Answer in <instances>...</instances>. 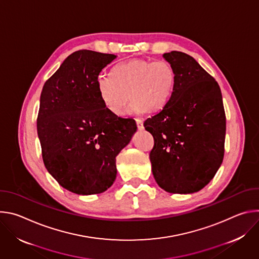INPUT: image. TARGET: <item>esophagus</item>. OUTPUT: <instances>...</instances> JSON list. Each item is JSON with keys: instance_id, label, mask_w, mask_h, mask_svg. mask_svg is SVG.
<instances>
[{"instance_id": "34e87169", "label": "esophagus", "mask_w": 259, "mask_h": 259, "mask_svg": "<svg viewBox=\"0 0 259 259\" xmlns=\"http://www.w3.org/2000/svg\"><path fill=\"white\" fill-rule=\"evenodd\" d=\"M136 124L138 130H143V122L140 119H136Z\"/></svg>"}]
</instances>
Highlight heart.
Listing matches in <instances>:
<instances>
[{"label": "heart", "mask_w": 259, "mask_h": 259, "mask_svg": "<svg viewBox=\"0 0 259 259\" xmlns=\"http://www.w3.org/2000/svg\"><path fill=\"white\" fill-rule=\"evenodd\" d=\"M176 82L173 66L165 60L131 59L116 65L112 76L96 79L99 97L110 114L120 116L130 98L128 112L143 115L163 109L172 97Z\"/></svg>", "instance_id": "heart-1"}]
</instances>
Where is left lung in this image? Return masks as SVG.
Instances as JSON below:
<instances>
[{
	"label": "left lung",
	"instance_id": "left-lung-1",
	"mask_svg": "<svg viewBox=\"0 0 259 259\" xmlns=\"http://www.w3.org/2000/svg\"><path fill=\"white\" fill-rule=\"evenodd\" d=\"M175 71L166 106L143 126L155 140L153 175L164 191L193 194L205 188L224 160L226 114L217 82L190 55L163 54Z\"/></svg>",
	"mask_w": 259,
	"mask_h": 259
}]
</instances>
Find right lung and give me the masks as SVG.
Wrapping results in <instances>:
<instances>
[{
  "instance_id": "right-lung-1",
  "label": "right lung",
  "mask_w": 259,
  "mask_h": 259,
  "mask_svg": "<svg viewBox=\"0 0 259 259\" xmlns=\"http://www.w3.org/2000/svg\"><path fill=\"white\" fill-rule=\"evenodd\" d=\"M117 55L80 50L45 83L36 129L45 167L65 190L81 196L105 192L117 176L116 157L137 130L133 119L110 114L96 79Z\"/></svg>"
}]
</instances>
